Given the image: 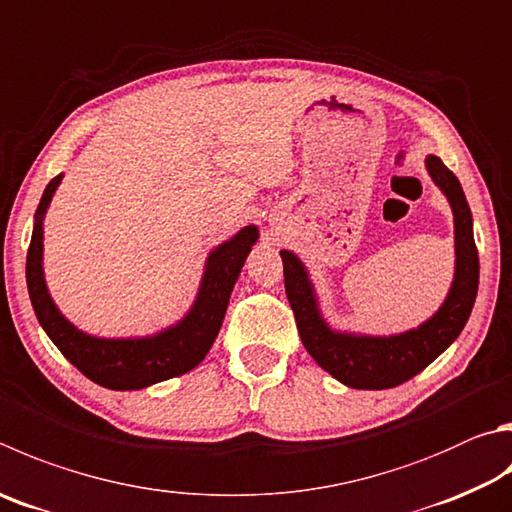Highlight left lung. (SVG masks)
<instances>
[{
    "instance_id": "8db88e82",
    "label": "left lung",
    "mask_w": 512,
    "mask_h": 512,
    "mask_svg": "<svg viewBox=\"0 0 512 512\" xmlns=\"http://www.w3.org/2000/svg\"><path fill=\"white\" fill-rule=\"evenodd\" d=\"M425 170L452 208L454 275L439 309L418 327L389 336L333 329L320 309L309 268L293 250H280L286 297L295 313L304 347L324 371L347 387L389 389L421 374L459 338L475 306L479 255L466 194L457 176L443 165L439 156H425Z\"/></svg>"
}]
</instances>
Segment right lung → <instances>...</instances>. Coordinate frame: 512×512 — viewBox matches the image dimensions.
<instances>
[{
  "label": "right lung",
  "mask_w": 512,
  "mask_h": 512,
  "mask_svg": "<svg viewBox=\"0 0 512 512\" xmlns=\"http://www.w3.org/2000/svg\"><path fill=\"white\" fill-rule=\"evenodd\" d=\"M62 176L46 185L35 210L29 255H26V286L37 322L55 347L89 380L114 392L145 389L192 371L206 358L224 322L237 277L250 250L257 244V226H244L237 235L221 241L206 257L197 297L181 320L150 336L105 338L78 329L53 302L44 277V217Z\"/></svg>",
  "instance_id": "add662e5"
}]
</instances>
